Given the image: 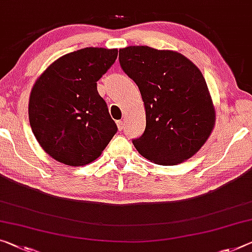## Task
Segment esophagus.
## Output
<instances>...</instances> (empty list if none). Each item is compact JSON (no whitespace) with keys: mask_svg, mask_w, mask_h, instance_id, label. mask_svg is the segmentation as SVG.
Segmentation results:
<instances>
[{"mask_svg":"<svg viewBox=\"0 0 252 252\" xmlns=\"http://www.w3.org/2000/svg\"><path fill=\"white\" fill-rule=\"evenodd\" d=\"M116 124H117L118 129L119 130H123V128H124V122L123 121H117V122H116Z\"/></svg>","mask_w":252,"mask_h":252,"instance_id":"34e87169","label":"esophagus"}]
</instances>
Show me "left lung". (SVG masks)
Masks as SVG:
<instances>
[{"label":"left lung","mask_w":252,"mask_h":252,"mask_svg":"<svg viewBox=\"0 0 252 252\" xmlns=\"http://www.w3.org/2000/svg\"><path fill=\"white\" fill-rule=\"evenodd\" d=\"M123 71L144 101L145 130L133 144L141 156L162 165L191 158L210 136L215 110L202 72L184 55L149 46L119 50Z\"/></svg>","instance_id":"1"}]
</instances>
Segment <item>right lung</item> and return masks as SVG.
I'll return each mask as SVG.
<instances>
[{
	"mask_svg": "<svg viewBox=\"0 0 252 252\" xmlns=\"http://www.w3.org/2000/svg\"><path fill=\"white\" fill-rule=\"evenodd\" d=\"M117 54V49H79L50 64L34 83L30 126L42 150L56 161L72 166L91 163L117 133L96 90Z\"/></svg>",
	"mask_w": 252,
	"mask_h": 252,
	"instance_id": "1",
	"label": "right lung"
}]
</instances>
